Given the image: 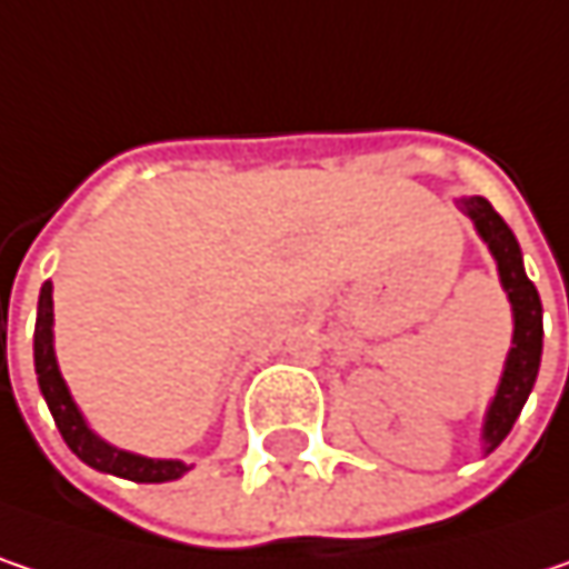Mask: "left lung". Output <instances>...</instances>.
<instances>
[{"instance_id":"1","label":"left lung","mask_w":569,"mask_h":569,"mask_svg":"<svg viewBox=\"0 0 569 569\" xmlns=\"http://www.w3.org/2000/svg\"><path fill=\"white\" fill-rule=\"evenodd\" d=\"M460 210L476 223V232L482 236V242L489 246L492 259L499 264V278H502V288L511 301V317H515L506 372H502L499 391H496V398L486 411V421H482V447H486V453H492L508 437L511 425L518 421V415H521V408L535 388L538 369H541V340H545L541 298H538V288L525 274L515 232L492 210V203L486 197H463Z\"/></svg>"}]
</instances>
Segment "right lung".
I'll return each instance as SVG.
<instances>
[{"label":"right lung","instance_id":"right-lung-1","mask_svg":"<svg viewBox=\"0 0 569 569\" xmlns=\"http://www.w3.org/2000/svg\"><path fill=\"white\" fill-rule=\"evenodd\" d=\"M54 301H51V281L41 284V298H38V323H34V372H38V386L41 395L54 415V425L61 430L63 443L87 463V467L100 469V472H112L132 482H171L181 479L187 472V463L181 460H151V457H139L129 450H119L112 443H106L97 437L80 408L70 398V388L63 382L61 369H58V356H54Z\"/></svg>","mask_w":569,"mask_h":569}]
</instances>
